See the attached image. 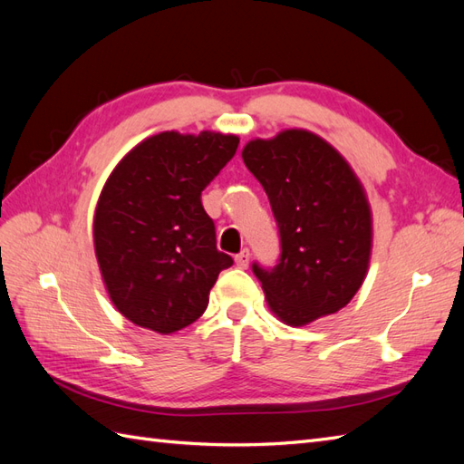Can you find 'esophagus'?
<instances>
[{
	"instance_id": "obj_1",
	"label": "esophagus",
	"mask_w": 464,
	"mask_h": 464,
	"mask_svg": "<svg viewBox=\"0 0 464 464\" xmlns=\"http://www.w3.org/2000/svg\"><path fill=\"white\" fill-rule=\"evenodd\" d=\"M248 260H251V253H248V248H243L239 255H235V263L239 268H246Z\"/></svg>"
}]
</instances>
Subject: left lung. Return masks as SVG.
<instances>
[{
    "label": "left lung",
    "instance_id": "obj_1",
    "mask_svg": "<svg viewBox=\"0 0 464 464\" xmlns=\"http://www.w3.org/2000/svg\"><path fill=\"white\" fill-rule=\"evenodd\" d=\"M241 154L280 231V263L253 265L270 312L292 327L337 314L362 286L372 253V211L359 176L307 129L253 139Z\"/></svg>",
    "mask_w": 464,
    "mask_h": 464
}]
</instances>
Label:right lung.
Returning <instances> with one entry per match:
<instances>
[{"label": "right lung", "mask_w": 464, "mask_h": 464, "mask_svg": "<svg viewBox=\"0 0 464 464\" xmlns=\"http://www.w3.org/2000/svg\"><path fill=\"white\" fill-rule=\"evenodd\" d=\"M239 137L162 130L117 162L93 213V248L105 290L130 324L170 335L206 312L233 258L216 246L204 189Z\"/></svg>", "instance_id": "1"}]
</instances>
